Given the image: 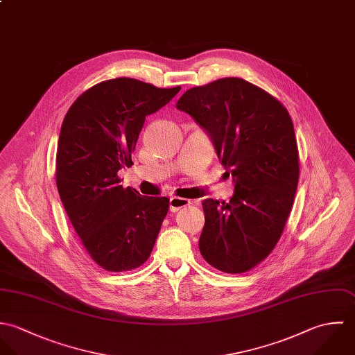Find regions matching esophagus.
Masks as SVG:
<instances>
[{
    "mask_svg": "<svg viewBox=\"0 0 355 355\" xmlns=\"http://www.w3.org/2000/svg\"><path fill=\"white\" fill-rule=\"evenodd\" d=\"M187 206H189V200H188V199L177 198V196L170 198V211H171V213H175V211H178L180 209L187 207Z\"/></svg>",
    "mask_w": 355,
    "mask_h": 355,
    "instance_id": "obj_1",
    "label": "esophagus"
}]
</instances>
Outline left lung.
Wrapping results in <instances>:
<instances>
[{
  "label": "left lung",
  "instance_id": "left-lung-1",
  "mask_svg": "<svg viewBox=\"0 0 355 355\" xmlns=\"http://www.w3.org/2000/svg\"><path fill=\"white\" fill-rule=\"evenodd\" d=\"M175 107L205 129L234 182L229 202H203L200 254L220 272H248L273 251L292 210L299 180L292 119L277 98L241 78L192 87Z\"/></svg>",
  "mask_w": 355,
  "mask_h": 355
}]
</instances>
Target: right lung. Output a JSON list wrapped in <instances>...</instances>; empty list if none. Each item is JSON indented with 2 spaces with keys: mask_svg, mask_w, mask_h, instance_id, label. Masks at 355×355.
Wrapping results in <instances>:
<instances>
[{
  "mask_svg": "<svg viewBox=\"0 0 355 355\" xmlns=\"http://www.w3.org/2000/svg\"><path fill=\"white\" fill-rule=\"evenodd\" d=\"M180 89H160L133 78L104 80L82 93L63 121L58 191L82 245L108 272L141 266L168 211L167 198L123 188L118 171L133 164L145 116L164 107Z\"/></svg>",
  "mask_w": 355,
  "mask_h": 355,
  "instance_id": "obj_1",
  "label": "right lung"
}]
</instances>
